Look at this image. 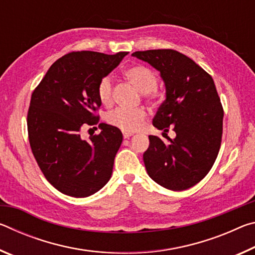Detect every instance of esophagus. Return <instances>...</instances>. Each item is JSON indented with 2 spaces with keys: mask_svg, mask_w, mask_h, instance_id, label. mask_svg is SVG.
<instances>
[{
  "mask_svg": "<svg viewBox=\"0 0 255 255\" xmlns=\"http://www.w3.org/2000/svg\"><path fill=\"white\" fill-rule=\"evenodd\" d=\"M132 135L131 132H125V131H123V136H124V138H129Z\"/></svg>",
  "mask_w": 255,
  "mask_h": 255,
  "instance_id": "esophagus-1",
  "label": "esophagus"
}]
</instances>
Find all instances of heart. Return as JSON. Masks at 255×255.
I'll return each mask as SVG.
<instances>
[{"instance_id":"obj_1","label":"heart","mask_w":255,"mask_h":255,"mask_svg":"<svg viewBox=\"0 0 255 255\" xmlns=\"http://www.w3.org/2000/svg\"><path fill=\"white\" fill-rule=\"evenodd\" d=\"M124 75L143 93L146 100H156L158 97L156 91L158 80L155 72L150 70L149 67L141 65V64H135V65L127 67L124 71ZM112 93H114L112 79L109 75L103 76L99 81L97 86V96L99 101L103 106H110L112 103ZM145 118L146 111L143 108H137V109L117 108V109L108 112L106 116L107 123L110 126L118 128L125 132H133L138 130L143 125Z\"/></svg>"}]
</instances>
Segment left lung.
I'll list each match as a JSON object with an SVG mask.
<instances>
[{"instance_id":"8db88e82","label":"left lung","mask_w":255,"mask_h":255,"mask_svg":"<svg viewBox=\"0 0 255 255\" xmlns=\"http://www.w3.org/2000/svg\"><path fill=\"white\" fill-rule=\"evenodd\" d=\"M161 73L166 99L153 119L164 141L148 136L146 171L162 187L182 191L208 174L221 148L224 110L213 77L191 58L173 49L135 51ZM171 127L174 140L167 137Z\"/></svg>"}]
</instances>
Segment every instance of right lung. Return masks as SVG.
<instances>
[{"mask_svg":"<svg viewBox=\"0 0 255 255\" xmlns=\"http://www.w3.org/2000/svg\"><path fill=\"white\" fill-rule=\"evenodd\" d=\"M126 55L72 51L56 60L31 94L27 118L30 147L47 181L64 195L89 197L111 178L122 131L100 124L101 132L84 140L81 128L98 125L99 81Z\"/></svg>","mask_w":255,"mask_h":255,"instance_id":"1","label":"right lung"}]
</instances>
